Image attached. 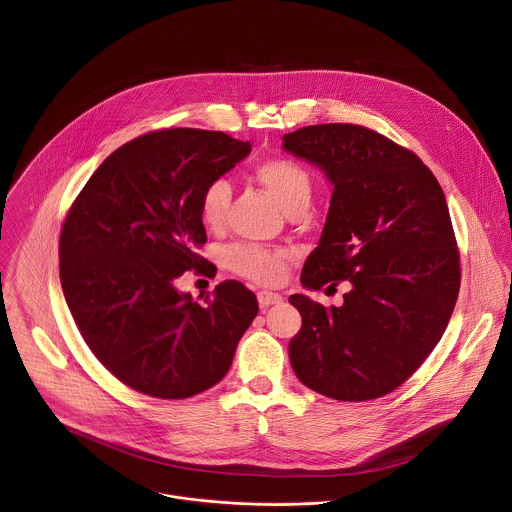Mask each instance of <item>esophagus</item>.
I'll use <instances>...</instances> for the list:
<instances>
[{
    "label": "esophagus",
    "mask_w": 512,
    "mask_h": 512,
    "mask_svg": "<svg viewBox=\"0 0 512 512\" xmlns=\"http://www.w3.org/2000/svg\"><path fill=\"white\" fill-rule=\"evenodd\" d=\"M257 300L263 308H267V306H273V304H281L283 296L277 294V292H271V290H261V292H257Z\"/></svg>",
    "instance_id": "1"
}]
</instances>
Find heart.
Returning a JSON list of instances; mask_svg holds the SVG:
<instances>
[{"instance_id": "b5f03b06", "label": "heart", "mask_w": 512, "mask_h": 512, "mask_svg": "<svg viewBox=\"0 0 512 512\" xmlns=\"http://www.w3.org/2000/svg\"><path fill=\"white\" fill-rule=\"evenodd\" d=\"M255 180L275 198L286 214L308 208L312 198V178L306 169L288 159H269L255 167ZM231 186L226 178L212 180L200 198V216L210 229H220L228 220ZM290 253L257 245H235L226 253L229 271L255 283H281Z\"/></svg>"}]
</instances>
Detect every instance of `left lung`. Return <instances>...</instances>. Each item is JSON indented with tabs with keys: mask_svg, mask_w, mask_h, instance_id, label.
<instances>
[{
	"mask_svg": "<svg viewBox=\"0 0 512 512\" xmlns=\"http://www.w3.org/2000/svg\"><path fill=\"white\" fill-rule=\"evenodd\" d=\"M283 149L334 186L300 283L349 284L341 306L288 298L302 316L288 343L292 369L324 397L389 395L430 355L454 312L459 253L444 190L412 151L361 125H308L286 133Z\"/></svg>",
	"mask_w": 512,
	"mask_h": 512,
	"instance_id": "1",
	"label": "left lung"
}]
</instances>
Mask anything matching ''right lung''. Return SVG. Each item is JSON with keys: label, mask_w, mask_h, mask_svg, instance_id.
<instances>
[{"label": "right lung", "mask_w": 512, "mask_h": 512, "mask_svg": "<svg viewBox=\"0 0 512 512\" xmlns=\"http://www.w3.org/2000/svg\"><path fill=\"white\" fill-rule=\"evenodd\" d=\"M251 153L222 131L163 129L114 151L72 204L60 284L92 353L127 387L188 398L220 383L259 312L237 281L196 302L174 281L206 261L204 188ZM210 267V265H206Z\"/></svg>", "instance_id": "add662e5"}]
</instances>
